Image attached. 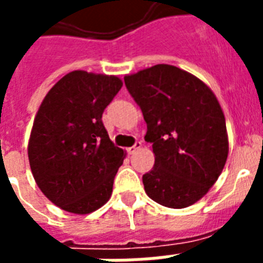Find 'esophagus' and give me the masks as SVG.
Here are the masks:
<instances>
[{
    "label": "esophagus",
    "mask_w": 263,
    "mask_h": 263,
    "mask_svg": "<svg viewBox=\"0 0 263 263\" xmlns=\"http://www.w3.org/2000/svg\"><path fill=\"white\" fill-rule=\"evenodd\" d=\"M140 147H142V142H136V143L134 144L132 147L128 148V153H129V154H134V153L138 152V150H139Z\"/></svg>",
    "instance_id": "1"
}]
</instances>
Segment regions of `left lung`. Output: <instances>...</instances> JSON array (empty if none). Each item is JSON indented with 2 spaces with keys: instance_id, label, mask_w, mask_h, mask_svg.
<instances>
[{
  "instance_id": "8db88e82",
  "label": "left lung",
  "mask_w": 263,
  "mask_h": 263,
  "mask_svg": "<svg viewBox=\"0 0 263 263\" xmlns=\"http://www.w3.org/2000/svg\"><path fill=\"white\" fill-rule=\"evenodd\" d=\"M142 109L153 143L154 166L143 175L144 191L172 209L203 198L228 158V132L216 95L200 79L168 64L124 76Z\"/></svg>"
}]
</instances>
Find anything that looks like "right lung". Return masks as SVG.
Listing matches in <instances>:
<instances>
[{"label":"right lung","mask_w":263,"mask_h":263,"mask_svg":"<svg viewBox=\"0 0 263 263\" xmlns=\"http://www.w3.org/2000/svg\"><path fill=\"white\" fill-rule=\"evenodd\" d=\"M121 87L117 76L72 71L39 106L28 140L31 172L65 212L88 214L110 198L125 152L109 139L102 113Z\"/></svg>","instance_id":"add662e5"}]
</instances>
